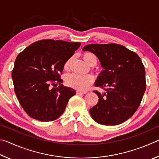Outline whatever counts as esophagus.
Returning a JSON list of instances; mask_svg holds the SVG:
<instances>
[{
    "instance_id": "34e87169",
    "label": "esophagus",
    "mask_w": 159,
    "mask_h": 159,
    "mask_svg": "<svg viewBox=\"0 0 159 159\" xmlns=\"http://www.w3.org/2000/svg\"><path fill=\"white\" fill-rule=\"evenodd\" d=\"M85 93H87V91H80V90H77V94H85Z\"/></svg>"
}]
</instances>
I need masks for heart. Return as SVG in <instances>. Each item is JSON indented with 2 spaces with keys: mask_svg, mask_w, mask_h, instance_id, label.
Wrapping results in <instances>:
<instances>
[{
  "mask_svg": "<svg viewBox=\"0 0 159 159\" xmlns=\"http://www.w3.org/2000/svg\"><path fill=\"white\" fill-rule=\"evenodd\" d=\"M82 58L85 62L90 66H95L98 62L96 56L91 52L84 53L82 55ZM70 63V59L67 61L64 64V68L66 70L68 69ZM93 77L91 75H79L73 73L66 75L65 78L66 83L69 87L83 91L87 90L89 88L93 82Z\"/></svg>",
  "mask_w": 159,
  "mask_h": 159,
  "instance_id": "heart-1",
  "label": "heart"
}]
</instances>
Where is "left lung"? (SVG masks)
<instances>
[{
  "instance_id": "obj_1",
  "label": "left lung",
  "mask_w": 159,
  "mask_h": 159,
  "mask_svg": "<svg viewBox=\"0 0 159 159\" xmlns=\"http://www.w3.org/2000/svg\"><path fill=\"white\" fill-rule=\"evenodd\" d=\"M95 54L103 68L95 82L105 92H93L99 100L89 112L97 123L120 124L132 116L146 89L145 70L138 55L121 44H91L82 49Z\"/></svg>"
}]
</instances>
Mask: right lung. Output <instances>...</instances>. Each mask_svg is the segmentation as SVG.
<instances>
[{
	"instance_id": "1",
	"label": "right lung",
	"mask_w": 159,
	"mask_h": 159,
	"mask_svg": "<svg viewBox=\"0 0 159 159\" xmlns=\"http://www.w3.org/2000/svg\"><path fill=\"white\" fill-rule=\"evenodd\" d=\"M80 45V43L42 40L30 44L16 57L12 73L14 89L19 103L30 117L52 121L65 111L76 91L61 84L60 75L64 64ZM57 84L60 86L55 88Z\"/></svg>"
}]
</instances>
